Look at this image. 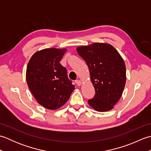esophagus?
Returning a JSON list of instances; mask_svg holds the SVG:
<instances>
[{"mask_svg":"<svg viewBox=\"0 0 151 151\" xmlns=\"http://www.w3.org/2000/svg\"><path fill=\"white\" fill-rule=\"evenodd\" d=\"M75 83L76 84V85L78 86H81V84H82V82H81V81H80V80H77V81H75Z\"/></svg>","mask_w":151,"mask_h":151,"instance_id":"esophagus-1","label":"esophagus"}]
</instances>
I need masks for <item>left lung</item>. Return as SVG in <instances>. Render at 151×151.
Masks as SVG:
<instances>
[{
    "instance_id": "1",
    "label": "left lung",
    "mask_w": 151,
    "mask_h": 151,
    "mask_svg": "<svg viewBox=\"0 0 151 151\" xmlns=\"http://www.w3.org/2000/svg\"><path fill=\"white\" fill-rule=\"evenodd\" d=\"M76 50L89 67L95 90L88 104L97 111L111 110L120 99L126 83L123 58L113 46L106 43L78 47Z\"/></svg>"
}]
</instances>
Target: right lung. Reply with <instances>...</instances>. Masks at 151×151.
Wrapping results in <instances>:
<instances>
[{
  "label": "right lung",
  "instance_id": "add662e5",
  "mask_svg": "<svg viewBox=\"0 0 151 151\" xmlns=\"http://www.w3.org/2000/svg\"><path fill=\"white\" fill-rule=\"evenodd\" d=\"M66 49L49 48L35 52L28 62L26 78L35 99L49 110H57L69 100L75 86L60 63Z\"/></svg>",
  "mask_w": 151,
  "mask_h": 151
}]
</instances>
